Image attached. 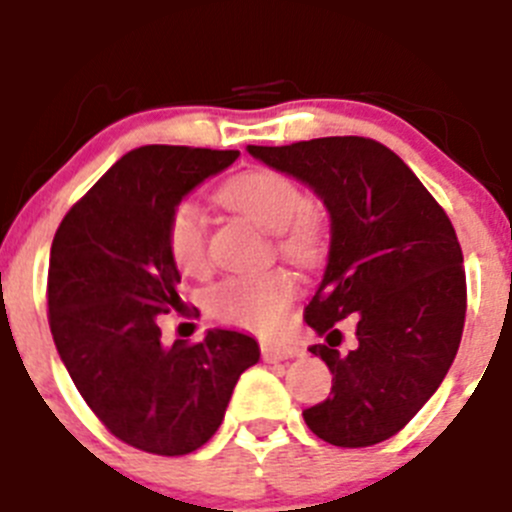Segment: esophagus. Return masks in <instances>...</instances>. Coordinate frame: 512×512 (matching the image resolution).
<instances>
[{
	"label": "esophagus",
	"instance_id": "1",
	"mask_svg": "<svg viewBox=\"0 0 512 512\" xmlns=\"http://www.w3.org/2000/svg\"><path fill=\"white\" fill-rule=\"evenodd\" d=\"M298 354H301V349L293 347V344H265L262 347V359L265 362H283V359L298 357Z\"/></svg>",
	"mask_w": 512,
	"mask_h": 512
}]
</instances>
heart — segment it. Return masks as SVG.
Instances as JSON below:
<instances>
[{
    "instance_id": "obj_1",
    "label": "heart",
    "mask_w": 512,
    "mask_h": 512,
    "mask_svg": "<svg viewBox=\"0 0 512 512\" xmlns=\"http://www.w3.org/2000/svg\"><path fill=\"white\" fill-rule=\"evenodd\" d=\"M216 199L252 222L278 232L283 255L311 265L326 250V216L306 201L301 183L273 168L242 170L222 183ZM165 247L183 275H201L209 267V242L201 209L193 201H178L165 222ZM298 283L288 270H265L224 278L206 296L214 319L252 331H275L285 321Z\"/></svg>"
}]
</instances>
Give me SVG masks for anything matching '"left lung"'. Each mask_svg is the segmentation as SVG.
I'll return each mask as SVG.
<instances>
[{
	"mask_svg": "<svg viewBox=\"0 0 512 512\" xmlns=\"http://www.w3.org/2000/svg\"><path fill=\"white\" fill-rule=\"evenodd\" d=\"M247 150L311 186L331 214L329 262L303 319L326 334L308 352L334 380L303 421L344 449L380 444L421 411L457 357L467 313L457 232L416 173L370 137ZM342 318L355 321L349 353L335 349Z\"/></svg>",
	"mask_w": 512,
	"mask_h": 512,
	"instance_id": "obj_1",
	"label": "left lung"
}]
</instances>
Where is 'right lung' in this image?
<instances>
[{
	"label": "right lung",
	"instance_id": "right-lung-1",
	"mask_svg": "<svg viewBox=\"0 0 512 512\" xmlns=\"http://www.w3.org/2000/svg\"><path fill=\"white\" fill-rule=\"evenodd\" d=\"M239 150H130L68 209L48 267L50 334L73 385L109 434L158 457H183L222 426L252 336L214 329L165 347L160 316L183 311L165 247L170 209ZM196 311V308H193ZM199 313V311H196Z\"/></svg>",
	"mask_w": 512,
	"mask_h": 512
}]
</instances>
